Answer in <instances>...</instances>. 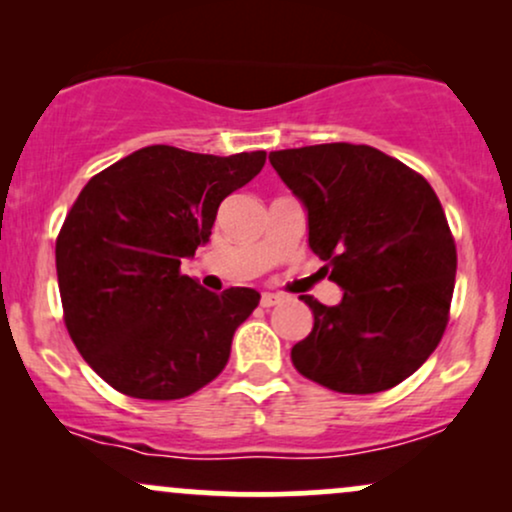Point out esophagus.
<instances>
[{"mask_svg":"<svg viewBox=\"0 0 512 512\" xmlns=\"http://www.w3.org/2000/svg\"><path fill=\"white\" fill-rule=\"evenodd\" d=\"M284 301V296H279V293H262V305L264 308H272V305H276V303H281Z\"/></svg>","mask_w":512,"mask_h":512,"instance_id":"34e87169","label":"esophagus"}]
</instances>
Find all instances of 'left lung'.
I'll use <instances>...</instances> for the list:
<instances>
[{
    "mask_svg": "<svg viewBox=\"0 0 512 512\" xmlns=\"http://www.w3.org/2000/svg\"><path fill=\"white\" fill-rule=\"evenodd\" d=\"M269 163L308 214V245L344 291L332 308L301 296L313 332L291 349L305 378L346 395L407 380L448 325L457 252L436 192L366 144L272 151Z\"/></svg>",
    "mask_w": 512,
    "mask_h": 512,
    "instance_id": "8db88e82",
    "label": "left lung"
}]
</instances>
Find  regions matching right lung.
<instances>
[{"mask_svg": "<svg viewBox=\"0 0 512 512\" xmlns=\"http://www.w3.org/2000/svg\"><path fill=\"white\" fill-rule=\"evenodd\" d=\"M267 154H192L154 144L86 182L57 236L64 322L84 361L117 392L180 399L226 368L255 289L207 291L180 274L207 245L219 204Z\"/></svg>", "mask_w": 512, "mask_h": 512, "instance_id": "right-lung-1", "label": "right lung"}]
</instances>
